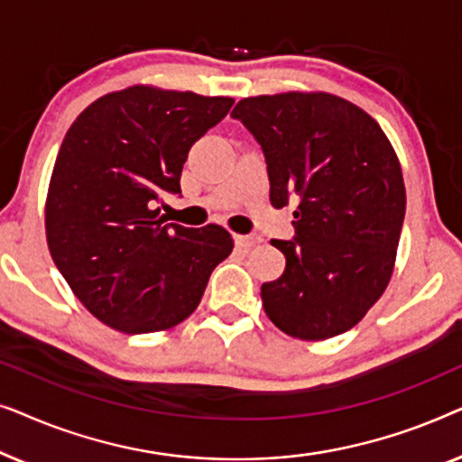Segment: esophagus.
<instances>
[{
	"label": "esophagus",
	"instance_id": "1",
	"mask_svg": "<svg viewBox=\"0 0 462 462\" xmlns=\"http://www.w3.org/2000/svg\"><path fill=\"white\" fill-rule=\"evenodd\" d=\"M233 239H236V244L239 245V248H250V245L261 242V237H256V236H236Z\"/></svg>",
	"mask_w": 462,
	"mask_h": 462
}]
</instances>
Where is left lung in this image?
Here are the masks:
<instances>
[{"mask_svg": "<svg viewBox=\"0 0 462 462\" xmlns=\"http://www.w3.org/2000/svg\"><path fill=\"white\" fill-rule=\"evenodd\" d=\"M261 144L275 208L296 204L294 237L263 283L264 313L282 332L324 340L351 330L393 273L406 214L402 168L374 119L326 92L244 98L231 113Z\"/></svg>", "mask_w": 462, "mask_h": 462, "instance_id": "8db88e82", "label": "left lung"}]
</instances>
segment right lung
<instances>
[{"instance_id":"obj_1","label":"right lung","mask_w":462,"mask_h":462,"mask_svg":"<svg viewBox=\"0 0 462 462\" xmlns=\"http://www.w3.org/2000/svg\"><path fill=\"white\" fill-rule=\"evenodd\" d=\"M233 105L226 97L132 86L79 113L56 157L46 237L73 294L103 324L149 334L198 309L229 231L166 223L163 193L180 195L193 143Z\"/></svg>"}]
</instances>
